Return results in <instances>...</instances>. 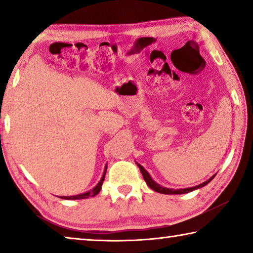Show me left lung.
Returning <instances> with one entry per match:
<instances>
[{
    "mask_svg": "<svg viewBox=\"0 0 253 253\" xmlns=\"http://www.w3.org/2000/svg\"><path fill=\"white\" fill-rule=\"evenodd\" d=\"M137 166H138V168H139L140 173H142L143 177H144L145 182H146L147 185L151 187L152 190H154L155 192H158V193H162V194H185V193H188V192H192V191H194V190H198V188H201V187L205 186V185H207V184H209L210 182L212 181V179L214 178V176H215V174H214L213 176H211V177L208 179V181H205L202 184H199V185L193 186V187L178 188V190H175V188H168V187H164V186L160 185V184H157L155 181H154L151 175H149V173L143 168L142 165H139L138 163H137Z\"/></svg>",
    "mask_w": 253,
    "mask_h": 253,
    "instance_id": "obj_1",
    "label": "left lung"
}]
</instances>
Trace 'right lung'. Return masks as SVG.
<instances>
[{"label":"right lung","mask_w":253,"mask_h":253,"mask_svg":"<svg viewBox=\"0 0 253 253\" xmlns=\"http://www.w3.org/2000/svg\"><path fill=\"white\" fill-rule=\"evenodd\" d=\"M106 170H107V165L105 166V170H104V174H102V176L100 178V181L98 182L97 185L91 188L90 191L88 192H84V193H81L78 195H72V196H60L61 199H65V200H81V199H88L89 196H95L98 193H99L100 190H101V186H102V183H104V179H105V175H106Z\"/></svg>","instance_id":"add662e5"}]
</instances>
